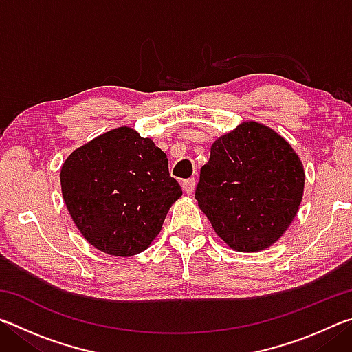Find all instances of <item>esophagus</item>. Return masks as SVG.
Returning <instances> with one entry per match:
<instances>
[{"mask_svg": "<svg viewBox=\"0 0 352 352\" xmlns=\"http://www.w3.org/2000/svg\"><path fill=\"white\" fill-rule=\"evenodd\" d=\"M182 188H183L184 192H186L188 195H190V194H192L194 188H195V180H194V178H188V180H183Z\"/></svg>", "mask_w": 352, "mask_h": 352, "instance_id": "1", "label": "esophagus"}]
</instances>
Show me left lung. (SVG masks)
Segmentation results:
<instances>
[{
  "label": "left lung",
  "mask_w": 352,
  "mask_h": 352,
  "mask_svg": "<svg viewBox=\"0 0 352 352\" xmlns=\"http://www.w3.org/2000/svg\"><path fill=\"white\" fill-rule=\"evenodd\" d=\"M305 182L294 147L273 129L245 121L212 142L195 199L226 245L261 252L295 219Z\"/></svg>",
  "instance_id": "left-lung-1"
}]
</instances>
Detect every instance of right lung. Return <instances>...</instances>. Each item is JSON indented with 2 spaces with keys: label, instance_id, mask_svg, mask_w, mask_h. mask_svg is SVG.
<instances>
[{
  "label": "right lung",
  "instance_id": "right-lung-1",
  "mask_svg": "<svg viewBox=\"0 0 352 352\" xmlns=\"http://www.w3.org/2000/svg\"><path fill=\"white\" fill-rule=\"evenodd\" d=\"M63 201L77 230L99 252L138 254L160 234L182 188L151 138L118 127L77 147L60 169Z\"/></svg>",
  "mask_w": 352,
  "mask_h": 352
}]
</instances>
